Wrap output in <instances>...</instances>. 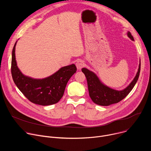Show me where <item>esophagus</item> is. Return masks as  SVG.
Here are the masks:
<instances>
[{
    "mask_svg": "<svg viewBox=\"0 0 151 151\" xmlns=\"http://www.w3.org/2000/svg\"><path fill=\"white\" fill-rule=\"evenodd\" d=\"M84 66V63L82 60H79L76 63V66L78 70H80L82 69Z\"/></svg>",
    "mask_w": 151,
    "mask_h": 151,
    "instance_id": "esophagus-1",
    "label": "esophagus"
}]
</instances>
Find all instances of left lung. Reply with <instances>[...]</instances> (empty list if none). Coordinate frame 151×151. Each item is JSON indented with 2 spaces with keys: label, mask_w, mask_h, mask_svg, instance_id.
Returning <instances> with one entry per match:
<instances>
[{
  "label": "left lung",
  "mask_w": 151,
  "mask_h": 151,
  "mask_svg": "<svg viewBox=\"0 0 151 151\" xmlns=\"http://www.w3.org/2000/svg\"><path fill=\"white\" fill-rule=\"evenodd\" d=\"M127 36L131 40H134L133 36L130 32H127ZM140 71V61L138 71L134 79L125 89L118 91L104 85L100 81L97 76L92 71L86 68L82 69V72L85 74L87 78L89 95L91 100L98 105L106 106L119 102L130 93L139 79Z\"/></svg>",
  "instance_id": "1"
}]
</instances>
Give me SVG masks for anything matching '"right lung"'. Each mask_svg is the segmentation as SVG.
<instances>
[{
	"label": "right lung",
	"mask_w": 151,
	"mask_h": 151,
	"mask_svg": "<svg viewBox=\"0 0 151 151\" xmlns=\"http://www.w3.org/2000/svg\"><path fill=\"white\" fill-rule=\"evenodd\" d=\"M12 53L11 73L18 88L31 102L42 106L55 104L63 97L66 86L76 72L74 64L60 68L53 75L44 79H33L23 75L18 69L15 60V46Z\"/></svg>",
	"instance_id": "right-lung-1"
}]
</instances>
